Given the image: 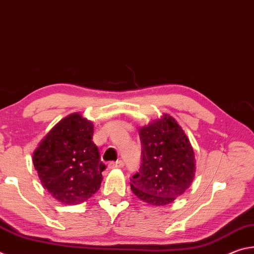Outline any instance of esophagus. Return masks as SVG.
<instances>
[{"label":"esophagus","instance_id":"esophagus-1","mask_svg":"<svg viewBox=\"0 0 254 254\" xmlns=\"http://www.w3.org/2000/svg\"><path fill=\"white\" fill-rule=\"evenodd\" d=\"M124 166V163L122 160H117V161H111L109 163V168L110 169H114V168H122Z\"/></svg>","mask_w":254,"mask_h":254}]
</instances>
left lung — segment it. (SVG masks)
<instances>
[{
	"mask_svg": "<svg viewBox=\"0 0 254 254\" xmlns=\"http://www.w3.org/2000/svg\"><path fill=\"white\" fill-rule=\"evenodd\" d=\"M141 166L132 176L131 190L153 206L174 201L195 176L194 150L187 135L169 115L140 128Z\"/></svg>",
	"mask_w": 254,
	"mask_h": 254,
	"instance_id": "1",
	"label": "left lung"
}]
</instances>
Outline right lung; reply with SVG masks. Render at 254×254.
<instances>
[{
	"mask_svg": "<svg viewBox=\"0 0 254 254\" xmlns=\"http://www.w3.org/2000/svg\"><path fill=\"white\" fill-rule=\"evenodd\" d=\"M94 126L78 113L51 128L33 152V165L42 186L64 204L83 203L100 189L102 171Z\"/></svg>",
	"mask_w": 254,
	"mask_h": 254,
	"instance_id": "1",
	"label": "right lung"
}]
</instances>
